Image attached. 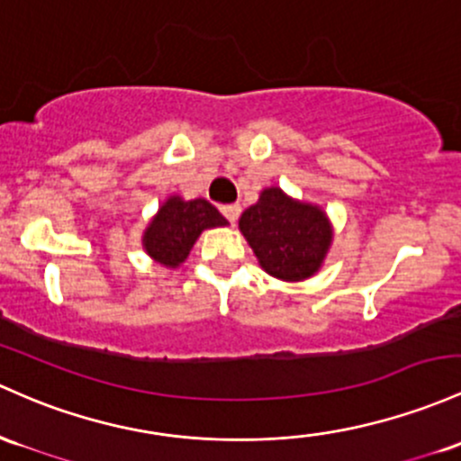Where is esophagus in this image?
<instances>
[{
	"label": "esophagus",
	"mask_w": 461,
	"mask_h": 461,
	"mask_svg": "<svg viewBox=\"0 0 461 461\" xmlns=\"http://www.w3.org/2000/svg\"><path fill=\"white\" fill-rule=\"evenodd\" d=\"M221 212H222V214H225V219H227V221H230V222H236V221H239V216H240V205H239V203L222 205V207H221Z\"/></svg>",
	"instance_id": "obj_1"
}]
</instances>
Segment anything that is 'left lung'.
<instances>
[{
	"label": "left lung",
	"mask_w": 461,
	"mask_h": 461,
	"mask_svg": "<svg viewBox=\"0 0 461 461\" xmlns=\"http://www.w3.org/2000/svg\"><path fill=\"white\" fill-rule=\"evenodd\" d=\"M240 231L262 269L286 282L306 280L320 269L332 239L321 210L288 199L280 188L265 190L242 212Z\"/></svg>",
	"instance_id": "obj_1"
}]
</instances>
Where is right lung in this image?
Returning <instances> with one entry per match:
<instances>
[{"label": "right lung", "instance_id": "right-lung-1", "mask_svg": "<svg viewBox=\"0 0 461 461\" xmlns=\"http://www.w3.org/2000/svg\"><path fill=\"white\" fill-rule=\"evenodd\" d=\"M219 225H227V221L210 201H181L179 196H173L161 205L159 214L146 230L144 247L157 262L176 267L188 258L201 231Z\"/></svg>", "mask_w": 461, "mask_h": 461}]
</instances>
